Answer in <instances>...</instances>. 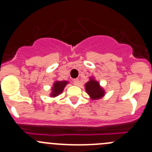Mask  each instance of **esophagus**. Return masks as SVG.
I'll return each instance as SVG.
<instances>
[{
  "instance_id": "esophagus-1",
  "label": "esophagus",
  "mask_w": 152,
  "mask_h": 152,
  "mask_svg": "<svg viewBox=\"0 0 152 152\" xmlns=\"http://www.w3.org/2000/svg\"><path fill=\"white\" fill-rule=\"evenodd\" d=\"M73 84H74V85H76V86L79 85V79H74V80H73Z\"/></svg>"
}]
</instances>
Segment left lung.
I'll use <instances>...</instances> for the list:
<instances>
[{
	"mask_svg": "<svg viewBox=\"0 0 152 152\" xmlns=\"http://www.w3.org/2000/svg\"><path fill=\"white\" fill-rule=\"evenodd\" d=\"M85 90L90 99L93 100L101 99L105 94L104 90L101 87L99 82L95 80L93 77H90V80L85 84Z\"/></svg>",
	"mask_w": 152,
	"mask_h": 152,
	"instance_id": "left-lung-1",
	"label": "left lung"
}]
</instances>
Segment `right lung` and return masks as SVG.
Instances as JSON below:
<instances>
[{
	"label": "right lung",
	"instance_id": "right-lung-1",
	"mask_svg": "<svg viewBox=\"0 0 152 152\" xmlns=\"http://www.w3.org/2000/svg\"><path fill=\"white\" fill-rule=\"evenodd\" d=\"M68 82L67 81H56L53 83V87L51 89V93L50 96V97H56L63 92L64 88L67 85Z\"/></svg>",
	"mask_w": 152,
	"mask_h": 152
}]
</instances>
